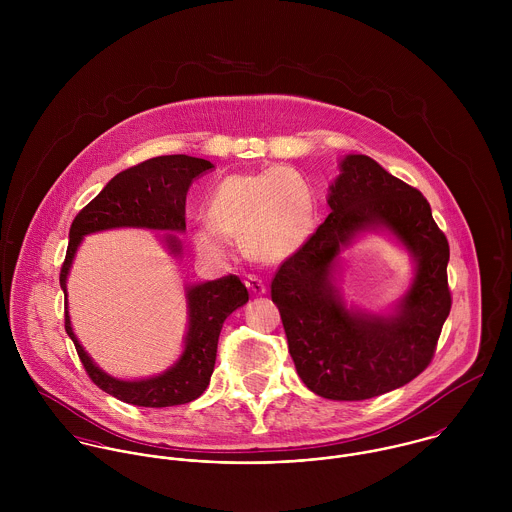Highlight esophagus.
Returning <instances> with one entry per match:
<instances>
[{
  "mask_svg": "<svg viewBox=\"0 0 512 512\" xmlns=\"http://www.w3.org/2000/svg\"><path fill=\"white\" fill-rule=\"evenodd\" d=\"M244 286L250 290L252 293H264L266 292V286H264V282L260 280V278H256V276H248L246 280H244Z\"/></svg>",
  "mask_w": 512,
  "mask_h": 512,
  "instance_id": "esophagus-1",
  "label": "esophagus"
}]
</instances>
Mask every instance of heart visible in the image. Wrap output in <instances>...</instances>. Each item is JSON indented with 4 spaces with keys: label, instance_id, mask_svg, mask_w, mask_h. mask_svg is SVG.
Returning <instances> with one entry per match:
<instances>
[{
    "label": "heart",
    "instance_id": "obj_1",
    "mask_svg": "<svg viewBox=\"0 0 512 512\" xmlns=\"http://www.w3.org/2000/svg\"><path fill=\"white\" fill-rule=\"evenodd\" d=\"M209 224L193 232L195 248L209 260H226L236 238L258 262H280L309 238L317 205L309 183L293 169L270 167L222 177L207 197Z\"/></svg>",
    "mask_w": 512,
    "mask_h": 512
}]
</instances>
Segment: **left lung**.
I'll return each instance as SVG.
<instances>
[{
	"label": "left lung",
	"instance_id": "left-lung-1",
	"mask_svg": "<svg viewBox=\"0 0 512 512\" xmlns=\"http://www.w3.org/2000/svg\"><path fill=\"white\" fill-rule=\"evenodd\" d=\"M331 213L272 280L293 365L331 400H366L400 388L434 359L451 309L449 244L426 197L366 155H347L331 187ZM386 225L417 256L415 284L396 316L349 314L330 284L332 260L357 230Z\"/></svg>",
	"mask_w": 512,
	"mask_h": 512
}]
</instances>
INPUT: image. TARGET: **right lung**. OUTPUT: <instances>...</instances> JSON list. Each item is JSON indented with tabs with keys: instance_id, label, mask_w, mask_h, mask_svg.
<instances>
[{
	"instance_id": "obj_1",
	"label": "right lung",
	"mask_w": 512,
	"mask_h": 512,
	"mask_svg": "<svg viewBox=\"0 0 512 512\" xmlns=\"http://www.w3.org/2000/svg\"><path fill=\"white\" fill-rule=\"evenodd\" d=\"M207 159L191 155H159L120 171L76 217L69 232V248L61 266V288L67 292V274L82 236L118 226H144L157 230H185V203L193 179L213 169ZM171 252L179 242L169 236ZM189 297V333L183 357L161 376L147 380H116L92 365L71 329L65 307V329L73 339L78 359L88 378L110 396L144 408H165L187 404L199 398L211 380L217 359L220 329L224 319L248 301V292L238 276L195 286Z\"/></svg>"
}]
</instances>
